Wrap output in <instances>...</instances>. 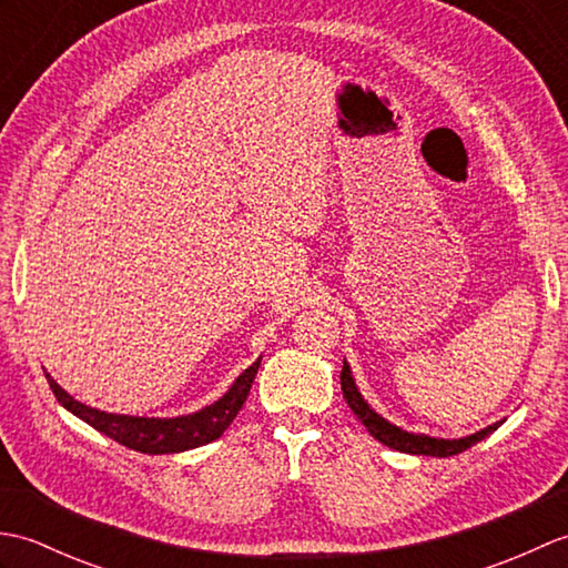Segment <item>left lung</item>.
<instances>
[{"label": "left lung", "instance_id": "obj_1", "mask_svg": "<svg viewBox=\"0 0 568 568\" xmlns=\"http://www.w3.org/2000/svg\"><path fill=\"white\" fill-rule=\"evenodd\" d=\"M342 390L348 407H352V413L364 422L366 429L371 432V437H376L381 444L390 446L395 452H405V454H417V456H454V454H462L470 446L478 444L480 439H486L488 434L496 432L503 422H496V425H490L486 429H480L476 434H470V437L464 439H437V437H427V434H413V432H405L400 427L390 425L388 419H383L378 413H373L368 407V403L361 397L356 383L352 378V368L344 361V368H342Z\"/></svg>", "mask_w": 568, "mask_h": 568}]
</instances>
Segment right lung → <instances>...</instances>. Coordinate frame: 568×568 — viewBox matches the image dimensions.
Here are the masks:
<instances>
[{
	"mask_svg": "<svg viewBox=\"0 0 568 568\" xmlns=\"http://www.w3.org/2000/svg\"><path fill=\"white\" fill-rule=\"evenodd\" d=\"M261 366V358L256 364L248 366L241 376L234 381L232 388H229L220 400L202 407L200 413L183 415V417H131V415H112L102 413V409H94L78 403L75 397L68 395L60 385L48 376V385H51L53 395L58 403L72 415H78L82 422H88L90 427L106 434V437L129 446V449L141 452V454H178L195 449V446L210 444L220 439L224 429L232 425L239 409L244 407L251 383L256 378Z\"/></svg>",
	"mask_w": 568,
	"mask_h": 568,
	"instance_id": "1",
	"label": "right lung"
}]
</instances>
